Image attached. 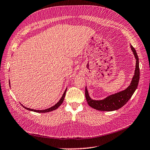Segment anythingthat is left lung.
I'll use <instances>...</instances> for the list:
<instances>
[{
	"mask_svg": "<svg viewBox=\"0 0 150 150\" xmlns=\"http://www.w3.org/2000/svg\"><path fill=\"white\" fill-rule=\"evenodd\" d=\"M130 48L136 59V65H135L134 74L129 85L126 89L110 95L105 98L100 100L91 99L86 86H85V97L90 107L97 110L103 111V112H112V111L117 110L122 108L131 98L138 85L139 80V59L137 53L131 44H130Z\"/></svg>",
	"mask_w": 150,
	"mask_h": 150,
	"instance_id": "1",
	"label": "left lung"
}]
</instances>
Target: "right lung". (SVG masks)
Wrapping results in <instances>:
<instances>
[{
  "label": "right lung",
  "mask_w": 150,
  "mask_h": 150,
  "mask_svg": "<svg viewBox=\"0 0 150 150\" xmlns=\"http://www.w3.org/2000/svg\"><path fill=\"white\" fill-rule=\"evenodd\" d=\"M11 83H10V81H9V85H10ZM67 87L66 88V89H65V91H64V94H63V95L62 96V97H61V98L60 99V100L58 101V102L55 105H54V106H52V107H50V108H47V109H45V110H34V109H31V108H27L26 107H24V106L23 105H22V107L24 108H25L26 110H29V111H32V112H37V113H47V112H52V111H53V110H56L57 108H59L60 106L62 105V103L64 102V98H65V93H66V91H67Z\"/></svg>",
  "instance_id": "add662e5"
}]
</instances>
